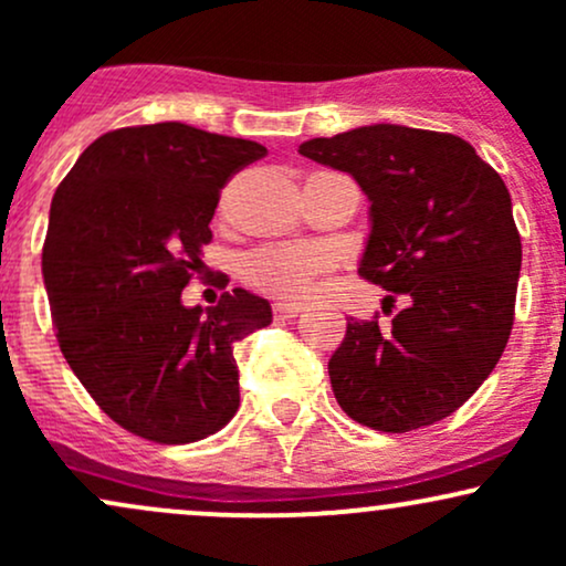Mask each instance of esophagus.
I'll return each mask as SVG.
<instances>
[{
    "label": "esophagus",
    "instance_id": "1",
    "mask_svg": "<svg viewBox=\"0 0 566 566\" xmlns=\"http://www.w3.org/2000/svg\"><path fill=\"white\" fill-rule=\"evenodd\" d=\"M303 311V305H297V303H274V316L276 319H295L297 314H301Z\"/></svg>",
    "mask_w": 566,
    "mask_h": 566
}]
</instances>
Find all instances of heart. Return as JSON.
Masks as SVG:
<instances>
[{"instance_id": "1", "label": "heart", "mask_w": 566, "mask_h": 566, "mask_svg": "<svg viewBox=\"0 0 566 566\" xmlns=\"http://www.w3.org/2000/svg\"><path fill=\"white\" fill-rule=\"evenodd\" d=\"M327 263L319 247L311 244H265L244 258V279L255 290L276 297H297L308 290Z\"/></svg>"}]
</instances>
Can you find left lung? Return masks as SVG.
<instances>
[{"label":"left lung","instance_id":"obj_1","mask_svg":"<svg viewBox=\"0 0 566 566\" xmlns=\"http://www.w3.org/2000/svg\"><path fill=\"white\" fill-rule=\"evenodd\" d=\"M297 151L359 184L369 199L359 274L407 297L391 324L348 322L329 359L337 405L375 431L437 423L509 343L522 271L509 188L469 140L433 129L367 125Z\"/></svg>","mask_w":566,"mask_h":566}]
</instances>
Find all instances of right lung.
I'll return each instance as SVG.
<instances>
[{
	"label": "right lung",
	"instance_id": "1",
	"mask_svg": "<svg viewBox=\"0 0 566 566\" xmlns=\"http://www.w3.org/2000/svg\"><path fill=\"white\" fill-rule=\"evenodd\" d=\"M261 157L255 140L159 122L101 135L57 186L42 250L57 343L135 437L188 444L237 415L233 343L269 327L271 305L242 287L210 308L180 295L212 239L220 188Z\"/></svg>",
	"mask_w": 566,
	"mask_h": 566
}]
</instances>
